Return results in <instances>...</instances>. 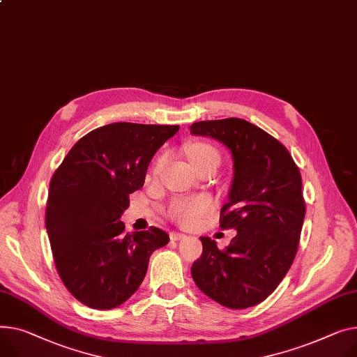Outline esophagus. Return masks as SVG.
I'll return each mask as SVG.
<instances>
[{
  "label": "esophagus",
  "mask_w": 357,
  "mask_h": 357,
  "mask_svg": "<svg viewBox=\"0 0 357 357\" xmlns=\"http://www.w3.org/2000/svg\"><path fill=\"white\" fill-rule=\"evenodd\" d=\"M171 240L172 241H179L182 238H185V234H181V232H171Z\"/></svg>",
  "instance_id": "obj_1"
}]
</instances>
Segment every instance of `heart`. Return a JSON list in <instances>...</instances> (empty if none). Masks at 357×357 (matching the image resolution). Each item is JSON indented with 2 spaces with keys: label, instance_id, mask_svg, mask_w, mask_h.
<instances>
[{
  "label": "heart",
  "instance_id": "heart-1",
  "mask_svg": "<svg viewBox=\"0 0 357 357\" xmlns=\"http://www.w3.org/2000/svg\"><path fill=\"white\" fill-rule=\"evenodd\" d=\"M189 159L192 163L201 162L205 159H217L220 160L218 151L209 144H194L188 149ZM166 160V156L162 155L156 159L153 165V174H159L163 168ZM212 209V202L208 198H192V199H183L176 201L172 205V217L181 224V225H192L195 224L205 213H208Z\"/></svg>",
  "mask_w": 357,
  "mask_h": 357
}]
</instances>
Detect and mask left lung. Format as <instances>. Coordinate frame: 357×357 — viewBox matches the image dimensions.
<instances>
[{"label": "left lung", "instance_id": "1", "mask_svg": "<svg viewBox=\"0 0 357 357\" xmlns=\"http://www.w3.org/2000/svg\"><path fill=\"white\" fill-rule=\"evenodd\" d=\"M191 133L217 139L232 153L234 179L220 227L236 229L225 250L201 236L192 278L228 308L252 307L277 289L297 254L305 215L298 166L281 142L244 119L195 122Z\"/></svg>", "mask_w": 357, "mask_h": 357}]
</instances>
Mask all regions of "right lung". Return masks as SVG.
Segmentation results:
<instances>
[{
	"instance_id": "obj_1",
	"label": "right lung",
	"mask_w": 357,
	"mask_h": 357,
	"mask_svg": "<svg viewBox=\"0 0 357 357\" xmlns=\"http://www.w3.org/2000/svg\"><path fill=\"white\" fill-rule=\"evenodd\" d=\"M178 125L119 122L94 129L70 149L52 181L45 228L57 273L80 303L109 310L144 281L160 228L125 234L129 194L145 183L151 159Z\"/></svg>"
}]
</instances>
